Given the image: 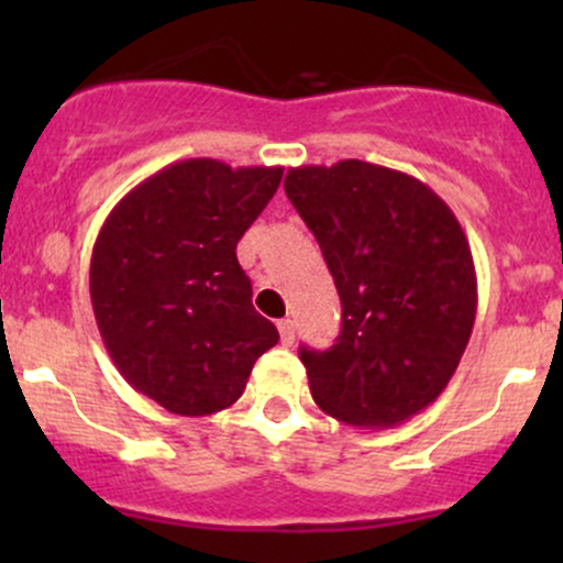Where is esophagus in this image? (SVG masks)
I'll return each mask as SVG.
<instances>
[{"mask_svg":"<svg viewBox=\"0 0 563 563\" xmlns=\"http://www.w3.org/2000/svg\"><path fill=\"white\" fill-rule=\"evenodd\" d=\"M277 332H280V340L286 345L294 343V321L291 318H283V321H277Z\"/></svg>","mask_w":563,"mask_h":563,"instance_id":"1","label":"esophagus"}]
</instances>
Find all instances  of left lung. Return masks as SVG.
Instances as JSON below:
<instances>
[{"instance_id":"8db88e82","label":"left lung","mask_w":563,"mask_h":563,"mask_svg":"<svg viewBox=\"0 0 563 563\" xmlns=\"http://www.w3.org/2000/svg\"><path fill=\"white\" fill-rule=\"evenodd\" d=\"M343 305L327 351H299L313 400L354 428H395L428 408L468 345L476 272L455 212L424 181L340 161L286 174Z\"/></svg>"}]
</instances>
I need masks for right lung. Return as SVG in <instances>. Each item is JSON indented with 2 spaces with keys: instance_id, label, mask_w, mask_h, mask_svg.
Returning <instances> with one entry per match:
<instances>
[{
  "instance_id": "right-lung-1",
  "label": "right lung",
  "mask_w": 563,
  "mask_h": 563,
  "mask_svg": "<svg viewBox=\"0 0 563 563\" xmlns=\"http://www.w3.org/2000/svg\"><path fill=\"white\" fill-rule=\"evenodd\" d=\"M280 179V166L190 157L135 185L100 229L89 264L100 338L124 382L166 411L234 406L255 360L280 340L236 261Z\"/></svg>"
}]
</instances>
